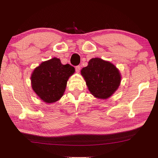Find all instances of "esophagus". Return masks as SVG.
<instances>
[{"label": "esophagus", "instance_id": "1", "mask_svg": "<svg viewBox=\"0 0 158 158\" xmlns=\"http://www.w3.org/2000/svg\"><path fill=\"white\" fill-rule=\"evenodd\" d=\"M75 70H76V72L77 73H80V66H76L75 67Z\"/></svg>", "mask_w": 158, "mask_h": 158}]
</instances>
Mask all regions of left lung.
<instances>
[{
    "label": "left lung",
    "mask_w": 158,
    "mask_h": 158,
    "mask_svg": "<svg viewBox=\"0 0 158 158\" xmlns=\"http://www.w3.org/2000/svg\"><path fill=\"white\" fill-rule=\"evenodd\" d=\"M81 74L91 94L98 99L111 97L121 82V74L116 66L100 58L90 59L86 67L81 70Z\"/></svg>",
    "instance_id": "8db88e82"
}]
</instances>
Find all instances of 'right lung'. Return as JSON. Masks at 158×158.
<instances>
[{"instance_id": "1", "label": "right lung", "mask_w": 158, "mask_h": 158, "mask_svg": "<svg viewBox=\"0 0 158 158\" xmlns=\"http://www.w3.org/2000/svg\"><path fill=\"white\" fill-rule=\"evenodd\" d=\"M74 72L73 66L63 64L56 57L43 62L32 72V89L44 102H56L63 97L67 81Z\"/></svg>"}]
</instances>
